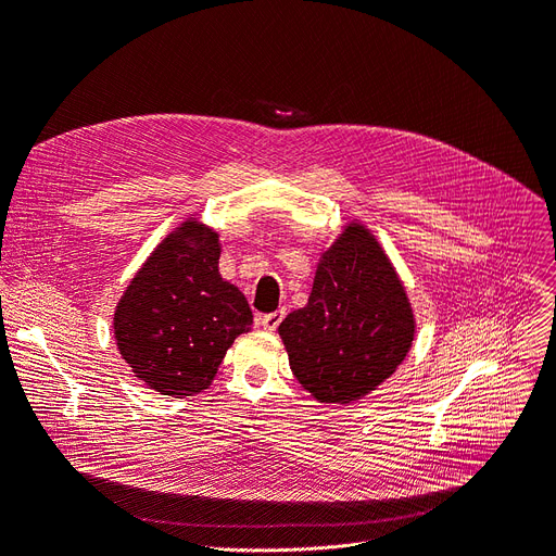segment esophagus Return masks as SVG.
Here are the masks:
<instances>
[{"label":"esophagus","mask_w":556,"mask_h":556,"mask_svg":"<svg viewBox=\"0 0 556 556\" xmlns=\"http://www.w3.org/2000/svg\"><path fill=\"white\" fill-rule=\"evenodd\" d=\"M283 313H286V311L265 313V316L258 318V325H261L265 331H275V329L281 325V320H283Z\"/></svg>","instance_id":"1"}]
</instances>
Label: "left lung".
Listing matches in <instances>:
<instances>
[{
	"label": "left lung",
	"mask_w": 556,
	"mask_h": 556,
	"mask_svg": "<svg viewBox=\"0 0 556 556\" xmlns=\"http://www.w3.org/2000/svg\"><path fill=\"white\" fill-rule=\"evenodd\" d=\"M414 333V308L393 263L358 223L323 252L306 306L279 325L293 375L325 404L372 393L397 370Z\"/></svg>",
	"instance_id": "obj_1"
}]
</instances>
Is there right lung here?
<instances>
[{"label": "right lung", "instance_id": "add662e5", "mask_svg": "<svg viewBox=\"0 0 556 556\" xmlns=\"http://www.w3.org/2000/svg\"><path fill=\"white\" fill-rule=\"evenodd\" d=\"M218 258V233L186 220L161 240L115 306L117 350L159 395L208 389L236 336L252 327V308L220 277Z\"/></svg>", "mask_w": 556, "mask_h": 556}]
</instances>
